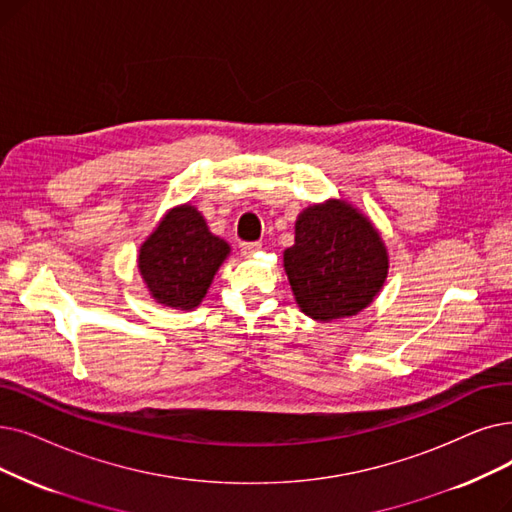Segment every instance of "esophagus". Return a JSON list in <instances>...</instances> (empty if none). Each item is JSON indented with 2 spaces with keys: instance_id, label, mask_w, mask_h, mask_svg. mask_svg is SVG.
<instances>
[{
  "instance_id": "esophagus-1",
  "label": "esophagus",
  "mask_w": 512,
  "mask_h": 512,
  "mask_svg": "<svg viewBox=\"0 0 512 512\" xmlns=\"http://www.w3.org/2000/svg\"><path fill=\"white\" fill-rule=\"evenodd\" d=\"M259 249H261L259 242H242V244H240L242 257H253L255 253H259Z\"/></svg>"
}]
</instances>
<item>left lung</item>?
<instances>
[{
    "label": "left lung",
    "instance_id": "left-lung-1",
    "mask_svg": "<svg viewBox=\"0 0 512 512\" xmlns=\"http://www.w3.org/2000/svg\"><path fill=\"white\" fill-rule=\"evenodd\" d=\"M282 259L299 309L318 322L358 316L389 274L381 232L343 198L305 207L295 221V244Z\"/></svg>",
    "mask_w": 512,
    "mask_h": 512
}]
</instances>
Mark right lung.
I'll return each mask as SVG.
<instances>
[{
	"instance_id": "obj_1",
	"label": "right lung",
	"mask_w": 512,
	"mask_h": 512,
	"mask_svg": "<svg viewBox=\"0 0 512 512\" xmlns=\"http://www.w3.org/2000/svg\"><path fill=\"white\" fill-rule=\"evenodd\" d=\"M230 253V244L209 230L203 213L184 203L169 209L140 244L138 270L154 301L192 311Z\"/></svg>"
}]
</instances>
